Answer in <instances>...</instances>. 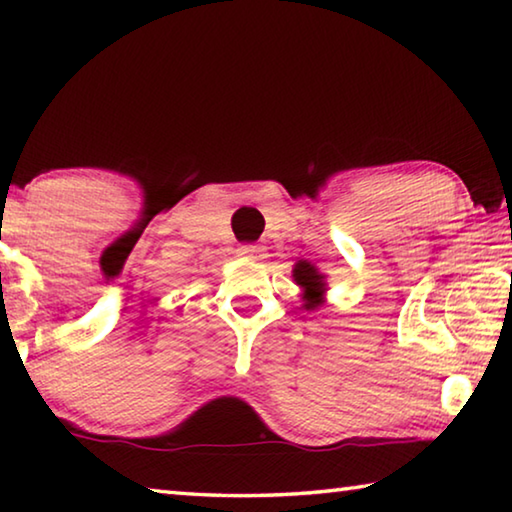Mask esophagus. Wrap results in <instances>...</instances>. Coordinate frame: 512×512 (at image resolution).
Wrapping results in <instances>:
<instances>
[{"instance_id":"34e87169","label":"esophagus","mask_w":512,"mask_h":512,"mask_svg":"<svg viewBox=\"0 0 512 512\" xmlns=\"http://www.w3.org/2000/svg\"><path fill=\"white\" fill-rule=\"evenodd\" d=\"M237 253L241 257H248V259H262V248L255 246V244H244L237 248Z\"/></svg>"}]
</instances>
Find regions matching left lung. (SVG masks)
<instances>
[{
	"label": "left lung",
	"mask_w": 512,
	"mask_h": 512,
	"mask_svg": "<svg viewBox=\"0 0 512 512\" xmlns=\"http://www.w3.org/2000/svg\"><path fill=\"white\" fill-rule=\"evenodd\" d=\"M291 277L302 289V307L307 311H316L325 305L327 275L320 273V268L316 264H311L309 259H298V262L293 264Z\"/></svg>",
	"instance_id": "1"
}]
</instances>
